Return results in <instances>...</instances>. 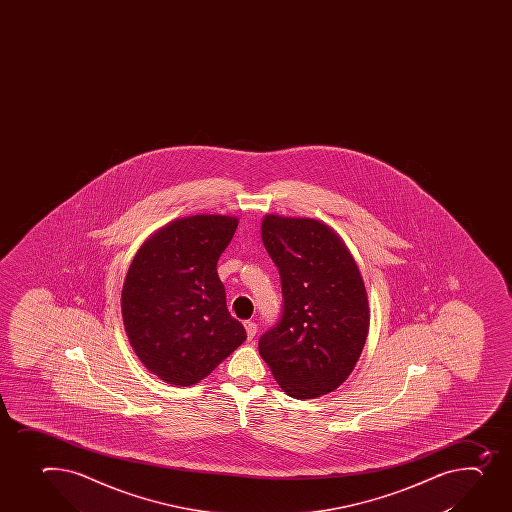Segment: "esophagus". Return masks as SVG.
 <instances>
[{"mask_svg": "<svg viewBox=\"0 0 512 512\" xmlns=\"http://www.w3.org/2000/svg\"><path fill=\"white\" fill-rule=\"evenodd\" d=\"M245 330H247V337L248 340H252L255 335H257V324L255 322H250V320H247L245 322Z\"/></svg>", "mask_w": 512, "mask_h": 512, "instance_id": "esophagus-1", "label": "esophagus"}]
</instances>
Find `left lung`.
<instances>
[{"instance_id":"left-lung-1","label":"left lung","mask_w":512,"mask_h":512,"mask_svg":"<svg viewBox=\"0 0 512 512\" xmlns=\"http://www.w3.org/2000/svg\"><path fill=\"white\" fill-rule=\"evenodd\" d=\"M262 240L282 284V314L259 352L285 394L315 399L354 370L369 332L364 280L342 238L314 218L265 215Z\"/></svg>"}]
</instances>
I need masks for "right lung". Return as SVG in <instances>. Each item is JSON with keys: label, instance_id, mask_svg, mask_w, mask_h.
I'll use <instances>...</instances> for the list:
<instances>
[{"label": "right lung", "instance_id": "1", "mask_svg": "<svg viewBox=\"0 0 512 512\" xmlns=\"http://www.w3.org/2000/svg\"><path fill=\"white\" fill-rule=\"evenodd\" d=\"M238 220L178 218L143 243L122 290L123 325L138 359L168 384H197L247 339L227 309L217 262Z\"/></svg>", "mask_w": 512, "mask_h": 512}]
</instances>
